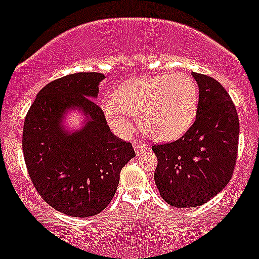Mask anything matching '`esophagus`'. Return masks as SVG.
I'll list each match as a JSON object with an SVG mask.
<instances>
[{
	"label": "esophagus",
	"instance_id": "1",
	"mask_svg": "<svg viewBox=\"0 0 259 259\" xmlns=\"http://www.w3.org/2000/svg\"><path fill=\"white\" fill-rule=\"evenodd\" d=\"M134 149L135 152L137 153H141V152H145L148 149V145L145 143H141V141H134Z\"/></svg>",
	"mask_w": 259,
	"mask_h": 259
}]
</instances>
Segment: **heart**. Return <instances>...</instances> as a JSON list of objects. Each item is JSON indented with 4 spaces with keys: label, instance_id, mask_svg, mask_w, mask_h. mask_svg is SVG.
Returning <instances> with one entry per match:
<instances>
[{
    "label": "heart",
    "instance_id": "heart-1",
    "mask_svg": "<svg viewBox=\"0 0 259 259\" xmlns=\"http://www.w3.org/2000/svg\"><path fill=\"white\" fill-rule=\"evenodd\" d=\"M102 110L119 134L132 130L131 116L155 140H174L188 131L198 110L197 84L187 74L154 75L130 80L107 100Z\"/></svg>",
    "mask_w": 259,
    "mask_h": 259
}]
</instances>
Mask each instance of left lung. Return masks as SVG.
<instances>
[{"label":"left lung","instance_id":"left-lung-1","mask_svg":"<svg viewBox=\"0 0 259 259\" xmlns=\"http://www.w3.org/2000/svg\"><path fill=\"white\" fill-rule=\"evenodd\" d=\"M198 84L196 120L180 139L153 145L154 180L171 206L196 207L228 184L236 166L239 116L227 91L207 75L192 72Z\"/></svg>","mask_w":259,"mask_h":259}]
</instances>
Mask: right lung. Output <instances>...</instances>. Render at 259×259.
<instances>
[{
	"mask_svg": "<svg viewBox=\"0 0 259 259\" xmlns=\"http://www.w3.org/2000/svg\"><path fill=\"white\" fill-rule=\"evenodd\" d=\"M100 72H77L47 84L24 120L22 148L29 178L47 203L70 217L101 212L113 200L119 174L134 158L131 143L113 135L104 111L95 104ZM77 107L89 118L70 134L61 120Z\"/></svg>",
	"mask_w": 259,
	"mask_h": 259,
	"instance_id": "add662e5",
	"label": "right lung"
}]
</instances>
